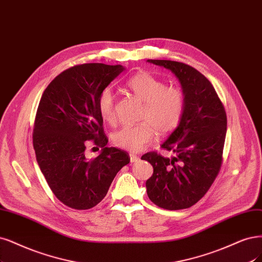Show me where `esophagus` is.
I'll return each mask as SVG.
<instances>
[{"label":"esophagus","instance_id":"34e87169","mask_svg":"<svg viewBox=\"0 0 262 262\" xmlns=\"http://www.w3.org/2000/svg\"><path fill=\"white\" fill-rule=\"evenodd\" d=\"M139 160V156L135 155V154H130V161L131 162H135Z\"/></svg>","mask_w":262,"mask_h":262}]
</instances>
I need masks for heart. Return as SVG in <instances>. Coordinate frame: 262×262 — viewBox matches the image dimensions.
<instances>
[{
    "instance_id": "1",
    "label": "heart",
    "mask_w": 262,
    "mask_h": 262,
    "mask_svg": "<svg viewBox=\"0 0 262 262\" xmlns=\"http://www.w3.org/2000/svg\"><path fill=\"white\" fill-rule=\"evenodd\" d=\"M130 91L144 103L141 123L123 125L113 135L117 147L139 151L159 134L173 131L181 121L185 111V96L180 88L167 85L165 81L146 71L134 75L128 82ZM97 111L108 123L116 120L115 95L110 88L97 97Z\"/></svg>"
}]
</instances>
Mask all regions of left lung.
<instances>
[{
    "mask_svg": "<svg viewBox=\"0 0 262 262\" xmlns=\"http://www.w3.org/2000/svg\"><path fill=\"white\" fill-rule=\"evenodd\" d=\"M147 61L172 71L185 96L182 119L161 145L176 155L168 158L149 151L141 158L154 168L146 181L147 195L160 208H189L207 193L220 171L227 114L210 81L192 66L164 59Z\"/></svg>",
    "mask_w": 262,
    "mask_h": 262,
    "instance_id": "8db88e82",
    "label": "left lung"
}]
</instances>
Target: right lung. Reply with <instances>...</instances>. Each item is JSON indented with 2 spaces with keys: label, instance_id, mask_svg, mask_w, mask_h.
I'll list each match as a JSON object with an SVG mask.
<instances>
[{
  "label": "right lung",
  "instance_id": "obj_1",
  "mask_svg": "<svg viewBox=\"0 0 262 262\" xmlns=\"http://www.w3.org/2000/svg\"><path fill=\"white\" fill-rule=\"evenodd\" d=\"M124 67L100 62L62 71L44 90L33 124L38 165L58 200L77 210L93 208L106 196L118 171L129 164L125 150L107 147L97 97ZM102 147L88 160L87 141Z\"/></svg>",
  "mask_w": 262,
  "mask_h": 262
}]
</instances>
